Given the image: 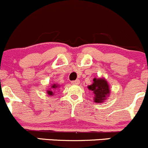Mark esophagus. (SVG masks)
<instances>
[{"label": "esophagus", "mask_w": 148, "mask_h": 148, "mask_svg": "<svg viewBox=\"0 0 148 148\" xmlns=\"http://www.w3.org/2000/svg\"><path fill=\"white\" fill-rule=\"evenodd\" d=\"M79 82H80V80H74V81H72V82L71 83L73 84V85H78Z\"/></svg>", "instance_id": "obj_1"}]
</instances>
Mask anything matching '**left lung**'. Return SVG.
Segmentation results:
<instances>
[{
    "mask_svg": "<svg viewBox=\"0 0 148 148\" xmlns=\"http://www.w3.org/2000/svg\"><path fill=\"white\" fill-rule=\"evenodd\" d=\"M88 89L95 95L94 101L96 103H102L110 94L109 85L104 78H94L93 83L89 85Z\"/></svg>",
    "mask_w": 148,
    "mask_h": 148,
    "instance_id": "1",
    "label": "left lung"
}]
</instances>
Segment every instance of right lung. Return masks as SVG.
Instances as JSON below:
<instances>
[{
  "instance_id": "1",
  "label": "right lung",
  "mask_w": 148,
  "mask_h": 148,
  "mask_svg": "<svg viewBox=\"0 0 148 148\" xmlns=\"http://www.w3.org/2000/svg\"><path fill=\"white\" fill-rule=\"evenodd\" d=\"M58 87V85H56V84H53V85L51 86V88L52 89H56L57 87ZM47 90V93H48L49 95H51V96H53V92H52V90Z\"/></svg>"
}]
</instances>
